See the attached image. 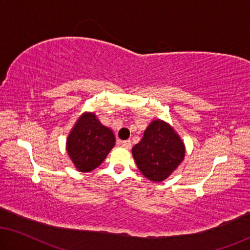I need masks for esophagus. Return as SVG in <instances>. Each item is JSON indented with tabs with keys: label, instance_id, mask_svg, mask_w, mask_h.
Returning <instances> with one entry per match:
<instances>
[{
	"label": "esophagus",
	"instance_id": "34e87169",
	"mask_svg": "<svg viewBox=\"0 0 250 250\" xmlns=\"http://www.w3.org/2000/svg\"><path fill=\"white\" fill-rule=\"evenodd\" d=\"M121 146L125 148V149H130V147H131V141H130V140L121 141Z\"/></svg>",
	"mask_w": 250,
	"mask_h": 250
}]
</instances>
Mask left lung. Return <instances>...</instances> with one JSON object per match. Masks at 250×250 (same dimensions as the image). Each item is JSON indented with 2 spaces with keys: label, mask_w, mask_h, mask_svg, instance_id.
Wrapping results in <instances>:
<instances>
[{
  "label": "left lung",
  "mask_w": 250,
  "mask_h": 250,
  "mask_svg": "<svg viewBox=\"0 0 250 250\" xmlns=\"http://www.w3.org/2000/svg\"><path fill=\"white\" fill-rule=\"evenodd\" d=\"M132 156L145 177L163 182L183 162L185 145L172 125L156 119L145 130L140 143L133 146Z\"/></svg>",
  "instance_id": "obj_1"
}]
</instances>
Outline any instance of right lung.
I'll list each match as a JSON object with an SVG mask.
<instances>
[{
  "mask_svg": "<svg viewBox=\"0 0 250 250\" xmlns=\"http://www.w3.org/2000/svg\"><path fill=\"white\" fill-rule=\"evenodd\" d=\"M114 145L112 130L104 126L94 112H84L67 137L66 150L77 170L88 173L101 165Z\"/></svg>",
  "mask_w": 250,
  "mask_h": 250,
  "instance_id": "obj_1",
  "label": "right lung"
}]
</instances>
